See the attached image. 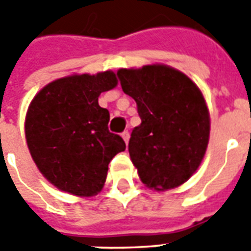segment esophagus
Segmentation results:
<instances>
[{
	"label": "esophagus",
	"instance_id": "obj_1",
	"mask_svg": "<svg viewBox=\"0 0 251 251\" xmlns=\"http://www.w3.org/2000/svg\"><path fill=\"white\" fill-rule=\"evenodd\" d=\"M121 136H122L124 141H125L126 145H127V144H129V138H130V134H129V131H124V133H122Z\"/></svg>",
	"mask_w": 251,
	"mask_h": 251
}]
</instances>
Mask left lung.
<instances>
[{
    "label": "left lung",
    "instance_id": "obj_1",
    "mask_svg": "<svg viewBox=\"0 0 251 251\" xmlns=\"http://www.w3.org/2000/svg\"><path fill=\"white\" fill-rule=\"evenodd\" d=\"M124 93L136 100L141 124L129 154L148 188H176L198 171L210 140V113L200 88L165 64L117 71Z\"/></svg>",
    "mask_w": 251,
    "mask_h": 251
}]
</instances>
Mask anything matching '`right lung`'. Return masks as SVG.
<instances>
[{"label": "right lung", "instance_id": "obj_1", "mask_svg": "<svg viewBox=\"0 0 251 251\" xmlns=\"http://www.w3.org/2000/svg\"><path fill=\"white\" fill-rule=\"evenodd\" d=\"M118 84L113 71L82 74L48 83L32 99L25 138L41 175L57 189L90 198L102 191L111 158L126 145L110 133L99 95Z\"/></svg>", "mask_w": 251, "mask_h": 251}]
</instances>
